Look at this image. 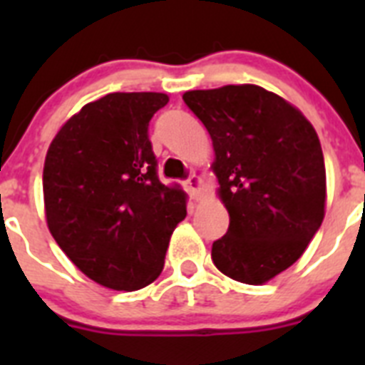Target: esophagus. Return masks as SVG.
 <instances>
[{
    "label": "esophagus",
    "mask_w": 365,
    "mask_h": 365,
    "mask_svg": "<svg viewBox=\"0 0 365 365\" xmlns=\"http://www.w3.org/2000/svg\"><path fill=\"white\" fill-rule=\"evenodd\" d=\"M201 188H202L201 177L190 175L188 180H186V192L190 193V197H193V199L201 197Z\"/></svg>",
    "instance_id": "34e87169"
}]
</instances>
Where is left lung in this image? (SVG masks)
<instances>
[{"instance_id": "obj_1", "label": "left lung", "mask_w": 365, "mask_h": 365, "mask_svg": "<svg viewBox=\"0 0 365 365\" xmlns=\"http://www.w3.org/2000/svg\"><path fill=\"white\" fill-rule=\"evenodd\" d=\"M214 144L228 232L212 245L225 276L261 285L299 259L325 215L320 138L302 111L259 86L188 91Z\"/></svg>"}]
</instances>
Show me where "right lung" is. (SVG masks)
Returning a JSON list of instances; mask_svg holds the SVG:
<instances>
[{
  "mask_svg": "<svg viewBox=\"0 0 365 365\" xmlns=\"http://www.w3.org/2000/svg\"><path fill=\"white\" fill-rule=\"evenodd\" d=\"M164 93H109L83 106L51 143L43 166L47 227L87 278L138 291L159 278L186 193L157 175L148 125Z\"/></svg>",
  "mask_w": 365,
  "mask_h": 365,
  "instance_id": "1",
  "label": "right lung"
}]
</instances>
